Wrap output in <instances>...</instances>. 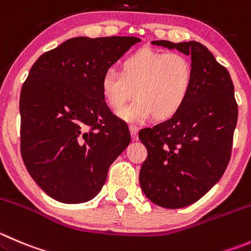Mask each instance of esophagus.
<instances>
[{
    "label": "esophagus",
    "mask_w": 251,
    "mask_h": 251,
    "mask_svg": "<svg viewBox=\"0 0 251 251\" xmlns=\"http://www.w3.org/2000/svg\"><path fill=\"white\" fill-rule=\"evenodd\" d=\"M130 131H131V137H132L133 141L138 140V127L135 125L130 126Z\"/></svg>",
    "instance_id": "obj_1"
}]
</instances>
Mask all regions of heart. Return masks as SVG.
Instances as JSON below:
<instances>
[{"label": "heart", "instance_id": "1", "mask_svg": "<svg viewBox=\"0 0 251 251\" xmlns=\"http://www.w3.org/2000/svg\"><path fill=\"white\" fill-rule=\"evenodd\" d=\"M194 86L191 61L180 53L143 48L124 58L121 71L109 69L100 79L103 98L109 108L119 110L136 98L137 101L119 111L130 123L152 118L169 120L176 115Z\"/></svg>", "mask_w": 251, "mask_h": 251}]
</instances>
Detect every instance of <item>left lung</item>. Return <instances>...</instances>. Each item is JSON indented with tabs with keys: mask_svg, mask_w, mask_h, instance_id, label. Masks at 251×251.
Wrapping results in <instances>:
<instances>
[{
	"mask_svg": "<svg viewBox=\"0 0 251 251\" xmlns=\"http://www.w3.org/2000/svg\"><path fill=\"white\" fill-rule=\"evenodd\" d=\"M152 44L176 49L193 61L194 86L181 110L138 133L148 153L140 172L143 194L160 207L181 208L210 191L229 163L238 120L234 86L202 44Z\"/></svg>",
	"mask_w": 251,
	"mask_h": 251,
	"instance_id": "obj_1",
	"label": "left lung"
}]
</instances>
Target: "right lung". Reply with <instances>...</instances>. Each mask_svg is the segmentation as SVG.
<instances>
[{"label":"right lung","mask_w":251,"mask_h":251,"mask_svg":"<svg viewBox=\"0 0 251 251\" xmlns=\"http://www.w3.org/2000/svg\"><path fill=\"white\" fill-rule=\"evenodd\" d=\"M140 41L72 38L31 66L19 99L21 153L30 176L53 200H92L130 143L128 127L104 100L100 79Z\"/></svg>","instance_id":"obj_1"}]
</instances>
